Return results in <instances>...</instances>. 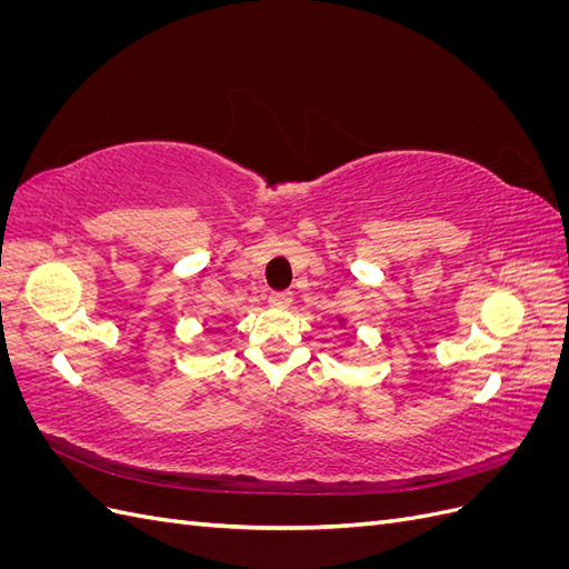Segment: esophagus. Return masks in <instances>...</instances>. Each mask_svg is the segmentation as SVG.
I'll return each instance as SVG.
<instances>
[{"label": "esophagus", "mask_w": 569, "mask_h": 569, "mask_svg": "<svg viewBox=\"0 0 569 569\" xmlns=\"http://www.w3.org/2000/svg\"><path fill=\"white\" fill-rule=\"evenodd\" d=\"M268 303L272 308H289L291 306V295H289V291H274V295L268 297Z\"/></svg>", "instance_id": "obj_1"}]
</instances>
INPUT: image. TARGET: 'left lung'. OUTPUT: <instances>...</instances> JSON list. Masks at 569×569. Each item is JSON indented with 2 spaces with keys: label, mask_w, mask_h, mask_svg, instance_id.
I'll use <instances>...</instances> for the list:
<instances>
[{
  "label": "left lung",
  "mask_w": 569,
  "mask_h": 569,
  "mask_svg": "<svg viewBox=\"0 0 569 569\" xmlns=\"http://www.w3.org/2000/svg\"><path fill=\"white\" fill-rule=\"evenodd\" d=\"M337 318V327H339V330H347V318H341V316H335Z\"/></svg>",
  "instance_id": "8db88e82"
}]
</instances>
